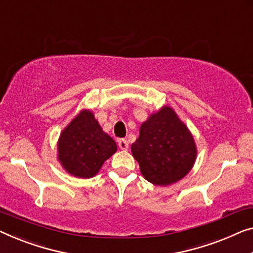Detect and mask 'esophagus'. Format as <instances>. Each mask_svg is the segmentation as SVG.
Returning <instances> with one entry per match:
<instances>
[{"instance_id":"34e87169","label":"esophagus","mask_w":253,"mask_h":253,"mask_svg":"<svg viewBox=\"0 0 253 253\" xmlns=\"http://www.w3.org/2000/svg\"><path fill=\"white\" fill-rule=\"evenodd\" d=\"M118 145H119L120 150H124V151L128 150V142H127V139H125V138L119 139V141H118Z\"/></svg>"}]
</instances>
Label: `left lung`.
<instances>
[{
  "label": "left lung",
  "mask_w": 253,
  "mask_h": 253,
  "mask_svg": "<svg viewBox=\"0 0 253 253\" xmlns=\"http://www.w3.org/2000/svg\"><path fill=\"white\" fill-rule=\"evenodd\" d=\"M131 154L148 182L167 186L184 178L197 159L193 135L174 109L164 105L139 127Z\"/></svg>",
  "instance_id": "left-lung-1"
}]
</instances>
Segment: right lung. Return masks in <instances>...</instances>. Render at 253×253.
<instances>
[{
    "instance_id": "1",
    "label": "right lung",
    "mask_w": 253,
    "mask_h": 253,
    "mask_svg": "<svg viewBox=\"0 0 253 253\" xmlns=\"http://www.w3.org/2000/svg\"><path fill=\"white\" fill-rule=\"evenodd\" d=\"M56 149L59 163L68 174L92 178L116 152L117 144L104 133L93 112L83 109L61 131Z\"/></svg>"
}]
</instances>
